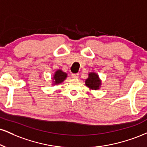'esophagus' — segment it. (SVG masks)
Here are the masks:
<instances>
[{"label":"esophagus","instance_id":"1","mask_svg":"<svg viewBox=\"0 0 147 147\" xmlns=\"http://www.w3.org/2000/svg\"><path fill=\"white\" fill-rule=\"evenodd\" d=\"M71 77L73 79H77L79 77V74L78 73H72L71 75Z\"/></svg>","mask_w":147,"mask_h":147}]
</instances>
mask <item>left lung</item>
Returning <instances> with one entry per match:
<instances>
[{
	"mask_svg": "<svg viewBox=\"0 0 147 147\" xmlns=\"http://www.w3.org/2000/svg\"><path fill=\"white\" fill-rule=\"evenodd\" d=\"M85 84L88 88H90V90H97L100 89L101 86V80L96 72H91L88 74V77L87 79H86Z\"/></svg>",
	"mask_w": 147,
	"mask_h": 147,
	"instance_id": "1",
	"label": "left lung"
}]
</instances>
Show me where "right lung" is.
Returning <instances> with one entry per match:
<instances>
[{
  "label": "right lung",
  "mask_w": 147,
  "mask_h": 147,
  "mask_svg": "<svg viewBox=\"0 0 147 147\" xmlns=\"http://www.w3.org/2000/svg\"><path fill=\"white\" fill-rule=\"evenodd\" d=\"M67 77V73L63 72L62 70H56L55 72L53 77V84L52 85H58L61 84Z\"/></svg>",
  "instance_id": "1"
}]
</instances>
